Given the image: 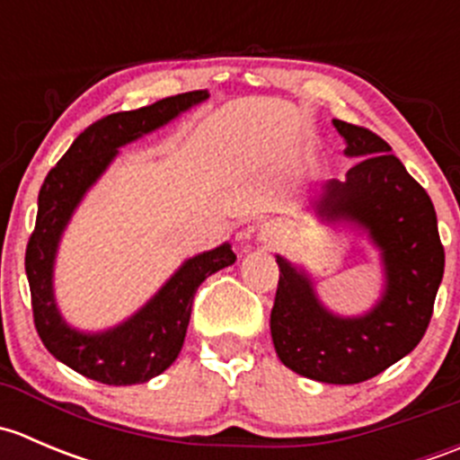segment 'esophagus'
Wrapping results in <instances>:
<instances>
[{"instance_id":"34e87169","label":"esophagus","mask_w":460,"mask_h":460,"mask_svg":"<svg viewBox=\"0 0 460 460\" xmlns=\"http://www.w3.org/2000/svg\"><path fill=\"white\" fill-rule=\"evenodd\" d=\"M278 238V229L273 225H262L260 226V240H264V243H276Z\"/></svg>"}]
</instances>
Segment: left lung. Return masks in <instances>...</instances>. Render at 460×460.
<instances>
[{"mask_svg": "<svg viewBox=\"0 0 460 460\" xmlns=\"http://www.w3.org/2000/svg\"><path fill=\"white\" fill-rule=\"evenodd\" d=\"M356 157L347 178L329 180L314 202L327 222H354L380 249L385 291L365 316L323 307L307 273L285 258L271 309V338L282 365L305 378L354 385L410 354L428 332L443 280L445 249L428 191L407 173L392 146L365 127L333 119Z\"/></svg>", "mask_w": 460, "mask_h": 460, "instance_id": "1", "label": "left lung"}]
</instances>
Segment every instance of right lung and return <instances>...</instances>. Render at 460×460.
I'll return each mask as SVG.
<instances>
[{
  "instance_id": "right-lung-1",
  "label": "right lung",
  "mask_w": 460,
  "mask_h": 460,
  "mask_svg": "<svg viewBox=\"0 0 460 460\" xmlns=\"http://www.w3.org/2000/svg\"><path fill=\"white\" fill-rule=\"evenodd\" d=\"M207 91L180 93L151 106L97 119L75 137L49 171L37 198L35 231L26 247L32 318L46 349L86 378L104 385L146 383L173 365L191 318L193 296L211 273L235 262L229 243L189 258L166 285L131 318L100 333L68 327L53 296V264L59 238L88 189L111 164L118 148L164 127L200 104Z\"/></svg>"
}]
</instances>
